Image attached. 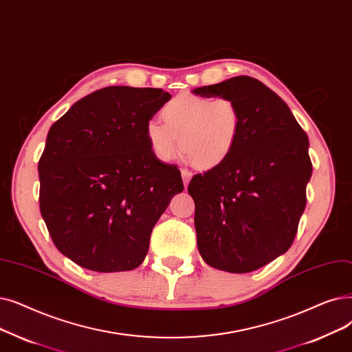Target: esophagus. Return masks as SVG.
<instances>
[{
  "mask_svg": "<svg viewBox=\"0 0 352 352\" xmlns=\"http://www.w3.org/2000/svg\"><path fill=\"white\" fill-rule=\"evenodd\" d=\"M181 175H182V181H184V187L187 188L188 182H190V179L192 177V173H190L188 170H181Z\"/></svg>",
  "mask_w": 352,
  "mask_h": 352,
  "instance_id": "1",
  "label": "esophagus"
}]
</instances>
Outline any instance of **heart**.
<instances>
[{"mask_svg":"<svg viewBox=\"0 0 352 352\" xmlns=\"http://www.w3.org/2000/svg\"><path fill=\"white\" fill-rule=\"evenodd\" d=\"M161 116L164 124L151 120L145 128L152 154L160 161H170L181 145L187 160L210 170L230 158L241 133V111L228 98L178 95L164 104Z\"/></svg>","mask_w":352,"mask_h":352,"instance_id":"1","label":"heart"}]
</instances>
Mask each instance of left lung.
I'll use <instances>...</instances> for the list:
<instances>
[{
    "instance_id": "obj_1",
    "label": "left lung",
    "mask_w": 352,
    "mask_h": 352,
    "mask_svg": "<svg viewBox=\"0 0 352 352\" xmlns=\"http://www.w3.org/2000/svg\"><path fill=\"white\" fill-rule=\"evenodd\" d=\"M192 94L228 98L241 111V133L230 158L188 184L198 252L220 270L261 269L295 240L312 175L308 135L289 106L249 76Z\"/></svg>"
}]
</instances>
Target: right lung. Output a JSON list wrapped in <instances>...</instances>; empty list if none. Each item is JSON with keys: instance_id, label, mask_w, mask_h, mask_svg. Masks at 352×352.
I'll return each instance as SVG.
<instances>
[{"instance_id": "obj_1", "label": "right lung", "mask_w": 352, "mask_h": 352, "mask_svg": "<svg viewBox=\"0 0 352 352\" xmlns=\"http://www.w3.org/2000/svg\"><path fill=\"white\" fill-rule=\"evenodd\" d=\"M171 99L162 89L109 86L52 125L38 161L40 211L54 246L95 272L138 267L171 198L177 165L146 141L148 122Z\"/></svg>"}]
</instances>
